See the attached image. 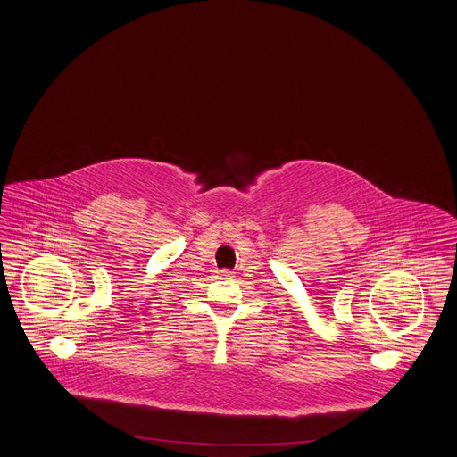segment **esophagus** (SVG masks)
Returning <instances> with one entry per match:
<instances>
[{
	"label": "esophagus",
	"instance_id": "34e87169",
	"mask_svg": "<svg viewBox=\"0 0 457 457\" xmlns=\"http://www.w3.org/2000/svg\"><path fill=\"white\" fill-rule=\"evenodd\" d=\"M219 275L224 277V278H228V277H233V271H231V270H220Z\"/></svg>",
	"mask_w": 457,
	"mask_h": 457
}]
</instances>
